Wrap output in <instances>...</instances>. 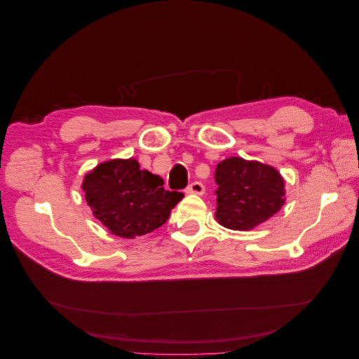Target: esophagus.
<instances>
[{
  "mask_svg": "<svg viewBox=\"0 0 359 359\" xmlns=\"http://www.w3.org/2000/svg\"><path fill=\"white\" fill-rule=\"evenodd\" d=\"M187 193H194V194H203L205 193V186L201 181H194L187 187Z\"/></svg>",
  "mask_w": 359,
  "mask_h": 359,
  "instance_id": "34e87169",
  "label": "esophagus"
}]
</instances>
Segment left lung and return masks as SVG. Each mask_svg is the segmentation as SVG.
I'll use <instances>...</instances> for the list:
<instances>
[{"label":"left lung","instance_id":"8db88e82","mask_svg":"<svg viewBox=\"0 0 359 359\" xmlns=\"http://www.w3.org/2000/svg\"><path fill=\"white\" fill-rule=\"evenodd\" d=\"M219 223L227 229L250 231L266 222L285 203V181L280 173L259 161L231 157L215 168Z\"/></svg>","mask_w":359,"mask_h":359}]
</instances>
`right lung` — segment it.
Returning a JSON list of instances; mask_svg holds the SVG:
<instances>
[{"label":"right lung","mask_w":359,"mask_h":359,"mask_svg":"<svg viewBox=\"0 0 359 359\" xmlns=\"http://www.w3.org/2000/svg\"><path fill=\"white\" fill-rule=\"evenodd\" d=\"M85 199L114 235L136 238L165 224L184 194L163 187V180L140 170L135 158L109 160L85 177Z\"/></svg>","instance_id":"obj_1"}]
</instances>
